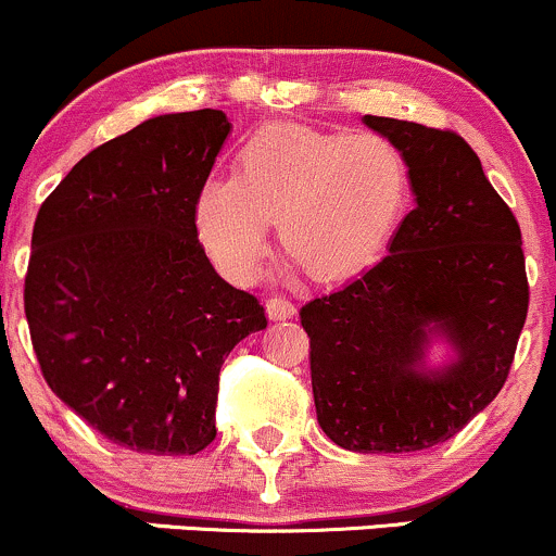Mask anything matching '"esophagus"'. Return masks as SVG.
<instances>
[{"label": "esophagus", "instance_id": "34e87169", "mask_svg": "<svg viewBox=\"0 0 556 556\" xmlns=\"http://www.w3.org/2000/svg\"><path fill=\"white\" fill-rule=\"evenodd\" d=\"M265 307H267V318H270V320L294 318V313H296L294 304L286 300V296H278V294L270 296V300L265 302Z\"/></svg>", "mask_w": 556, "mask_h": 556}]
</instances>
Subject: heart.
I'll return each instance as SVG.
<instances>
[{
  "label": "heart",
  "mask_w": 556,
  "mask_h": 556,
  "mask_svg": "<svg viewBox=\"0 0 556 556\" xmlns=\"http://www.w3.org/2000/svg\"><path fill=\"white\" fill-rule=\"evenodd\" d=\"M408 199L403 153L387 137L273 124L243 140L236 177L199 188V241L225 276L252 280L267 252L270 219L309 278L366 270L395 230Z\"/></svg>",
  "instance_id": "obj_1"
}]
</instances>
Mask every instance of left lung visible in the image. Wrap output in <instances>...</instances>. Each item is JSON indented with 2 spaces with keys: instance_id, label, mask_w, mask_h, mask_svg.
<instances>
[{
  "instance_id": "left-lung-1",
  "label": "left lung",
  "mask_w": 556,
  "mask_h": 556,
  "mask_svg": "<svg viewBox=\"0 0 556 556\" xmlns=\"http://www.w3.org/2000/svg\"><path fill=\"white\" fill-rule=\"evenodd\" d=\"M403 153L416 206L390 254L300 309L320 429L355 453L445 443L498 395L528 318L522 232L451 129L363 116ZM445 338L454 361L427 369Z\"/></svg>"
}]
</instances>
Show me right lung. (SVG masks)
<instances>
[{
	"label": "right lung",
	"instance_id": "obj_1",
	"mask_svg": "<svg viewBox=\"0 0 556 556\" xmlns=\"http://www.w3.org/2000/svg\"><path fill=\"white\" fill-rule=\"evenodd\" d=\"M228 135L214 109L148 118L89 151L34 223L23 304L41 376L129 451H204L225 357L267 326L195 232V193Z\"/></svg>",
	"mask_w": 556,
	"mask_h": 556
}]
</instances>
